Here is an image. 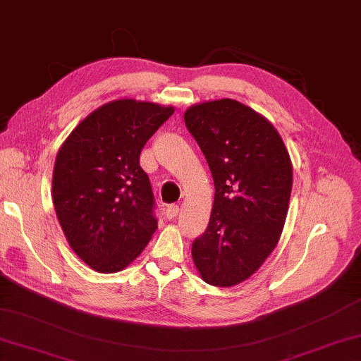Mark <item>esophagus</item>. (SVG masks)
Masks as SVG:
<instances>
[{
    "mask_svg": "<svg viewBox=\"0 0 361 361\" xmlns=\"http://www.w3.org/2000/svg\"><path fill=\"white\" fill-rule=\"evenodd\" d=\"M165 214H166L168 220H174L176 215L179 214V206H178V204H169V206H166Z\"/></svg>",
    "mask_w": 361,
    "mask_h": 361,
    "instance_id": "1",
    "label": "esophagus"
}]
</instances>
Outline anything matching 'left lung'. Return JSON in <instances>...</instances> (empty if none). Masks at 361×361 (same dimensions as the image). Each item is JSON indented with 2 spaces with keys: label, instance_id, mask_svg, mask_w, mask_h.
Masks as SVG:
<instances>
[{
  "label": "left lung",
  "instance_id": "left-lung-1",
  "mask_svg": "<svg viewBox=\"0 0 361 361\" xmlns=\"http://www.w3.org/2000/svg\"><path fill=\"white\" fill-rule=\"evenodd\" d=\"M183 121L215 185L212 214L192 256L204 281L231 288L276 247L292 190L290 159L275 127L237 100L193 105Z\"/></svg>",
  "mask_w": 361,
  "mask_h": 361
}]
</instances>
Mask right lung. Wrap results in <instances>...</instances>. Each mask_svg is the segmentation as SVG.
<instances>
[{"label":"right lung","mask_w":361,"mask_h":361,"mask_svg":"<svg viewBox=\"0 0 361 361\" xmlns=\"http://www.w3.org/2000/svg\"><path fill=\"white\" fill-rule=\"evenodd\" d=\"M173 113L151 102L114 100L81 121L59 149L54 210L72 250L94 270H122L157 229L140 154Z\"/></svg>","instance_id":"1"}]
</instances>
